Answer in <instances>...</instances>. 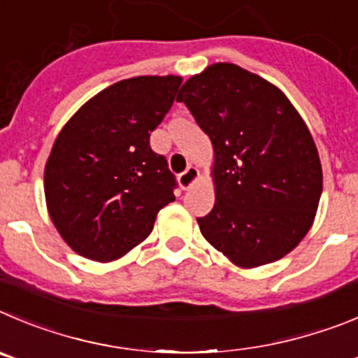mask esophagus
Here are the masks:
<instances>
[{
    "mask_svg": "<svg viewBox=\"0 0 358 358\" xmlns=\"http://www.w3.org/2000/svg\"><path fill=\"white\" fill-rule=\"evenodd\" d=\"M198 178H199L198 167L189 166L185 171H183L182 175L178 176V183H180V187H182L183 191H187V189H191V187L194 185L196 182H198Z\"/></svg>",
    "mask_w": 358,
    "mask_h": 358,
    "instance_id": "esophagus-1",
    "label": "esophagus"
}]
</instances>
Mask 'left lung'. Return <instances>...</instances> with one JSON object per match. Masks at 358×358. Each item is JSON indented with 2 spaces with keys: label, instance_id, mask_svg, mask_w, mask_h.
I'll list each match as a JSON object with an SVG mask.
<instances>
[{
  "label": "left lung",
  "instance_id": "left-lung-1",
  "mask_svg": "<svg viewBox=\"0 0 358 358\" xmlns=\"http://www.w3.org/2000/svg\"><path fill=\"white\" fill-rule=\"evenodd\" d=\"M214 150V208L201 235L231 264L251 269L291 253L314 223L323 169L307 124L271 82L230 62L180 89Z\"/></svg>",
  "mask_w": 358,
  "mask_h": 358
}]
</instances>
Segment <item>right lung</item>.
<instances>
[{
  "mask_svg": "<svg viewBox=\"0 0 358 358\" xmlns=\"http://www.w3.org/2000/svg\"><path fill=\"white\" fill-rule=\"evenodd\" d=\"M182 76H135L107 87L64 124L44 167V196L71 250L112 262L143 243L175 176L150 146Z\"/></svg>",
  "mask_w": 358,
  "mask_h": 358,
  "instance_id": "right-lung-1",
  "label": "right lung"
}]
</instances>
